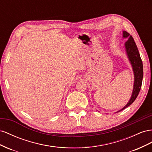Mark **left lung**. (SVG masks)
<instances>
[{
	"instance_id": "1",
	"label": "left lung",
	"mask_w": 152,
	"mask_h": 152,
	"mask_svg": "<svg viewBox=\"0 0 152 152\" xmlns=\"http://www.w3.org/2000/svg\"><path fill=\"white\" fill-rule=\"evenodd\" d=\"M123 38H127V41L125 43V49L129 61L131 64L134 73V81L133 90L131 99L123 108L116 113L120 112L129 106L136 100L139 92L141 90L142 77H143V67L142 62L140 57V52L138 51L137 46L134 42V39L126 31H123Z\"/></svg>"
}]
</instances>
